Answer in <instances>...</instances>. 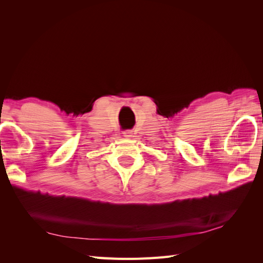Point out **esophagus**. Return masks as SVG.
Masks as SVG:
<instances>
[{
	"mask_svg": "<svg viewBox=\"0 0 263 263\" xmlns=\"http://www.w3.org/2000/svg\"><path fill=\"white\" fill-rule=\"evenodd\" d=\"M132 136H133V132H132V130H125V132H124V137L129 138V137H132Z\"/></svg>",
	"mask_w": 263,
	"mask_h": 263,
	"instance_id": "34e87169",
	"label": "esophagus"
}]
</instances>
